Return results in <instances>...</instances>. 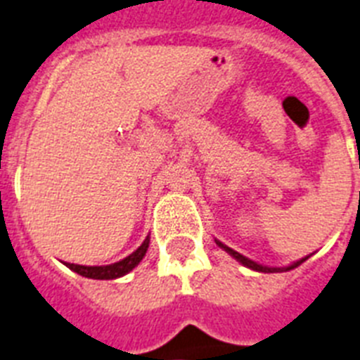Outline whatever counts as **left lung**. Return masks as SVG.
<instances>
[{"label":"left lung","mask_w":360,"mask_h":360,"mask_svg":"<svg viewBox=\"0 0 360 360\" xmlns=\"http://www.w3.org/2000/svg\"><path fill=\"white\" fill-rule=\"evenodd\" d=\"M215 243H217V245H219L221 249H225V251L229 252L230 257H234L236 260L240 262V264H243V266H245V267H249V269H255V271H260V273H277V271H290V269H294V267L301 266V264H303V262L307 260V258H309V257L301 258V260L294 262V264H292V266H286V267H267V266H262V264H257V262L249 260V258H247V257H243V255H240V252H238V251H234V249H230V247H226L225 243H221V241H217V240H215Z\"/></svg>","instance_id":"8db88e82"}]
</instances>
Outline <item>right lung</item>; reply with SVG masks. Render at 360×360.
<instances>
[{"label": "right lung", "instance_id": "right-lung-1", "mask_svg": "<svg viewBox=\"0 0 360 360\" xmlns=\"http://www.w3.org/2000/svg\"><path fill=\"white\" fill-rule=\"evenodd\" d=\"M148 243H150V238L146 236V240L131 252L130 257H126L124 260L120 262H115V264H109V266H79V264H70V262H65V266L70 267L72 271H76L82 277L98 278V281H111V278H119L122 275H126V273H130L146 255Z\"/></svg>", "mask_w": 360, "mask_h": 360}]
</instances>
